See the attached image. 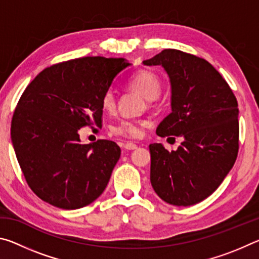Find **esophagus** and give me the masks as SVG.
<instances>
[{"mask_svg":"<svg viewBox=\"0 0 259 259\" xmlns=\"http://www.w3.org/2000/svg\"><path fill=\"white\" fill-rule=\"evenodd\" d=\"M123 148L124 150H128V151H133V150H136L137 148V145L134 143H125L123 144Z\"/></svg>","mask_w":259,"mask_h":259,"instance_id":"34e87169","label":"esophagus"}]
</instances>
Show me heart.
<instances>
[{"mask_svg": "<svg viewBox=\"0 0 259 259\" xmlns=\"http://www.w3.org/2000/svg\"><path fill=\"white\" fill-rule=\"evenodd\" d=\"M130 89L137 91L148 102L159 97L162 90V81L154 72L143 69L135 73L126 81ZM100 106L107 113H113L116 108V97L112 90H107L100 98ZM144 120H121L111 126V134L125 138H139L146 125Z\"/></svg>", "mask_w": 259, "mask_h": 259, "instance_id": "1", "label": "heart"}]
</instances>
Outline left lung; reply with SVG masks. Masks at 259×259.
<instances>
[{"label":"left lung","mask_w":259,"mask_h":259,"mask_svg":"<svg viewBox=\"0 0 259 259\" xmlns=\"http://www.w3.org/2000/svg\"><path fill=\"white\" fill-rule=\"evenodd\" d=\"M144 65H161L171 83V113L156 134L181 136L177 151L151 144V184L166 203L192 205L217 190L239 152V108L233 91L207 60L164 49Z\"/></svg>","instance_id":"obj_1"}]
</instances>
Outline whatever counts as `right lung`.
Segmentation results:
<instances>
[{
    "label": "right lung",
    "instance_id": "add662e5",
    "mask_svg": "<svg viewBox=\"0 0 259 259\" xmlns=\"http://www.w3.org/2000/svg\"><path fill=\"white\" fill-rule=\"evenodd\" d=\"M123 58L82 57L52 65L21 95L11 121V140L26 182L41 200L78 209L102 194L121 155L112 140L81 144L78 130L102 126L100 98Z\"/></svg>",
    "mask_w": 259,
    "mask_h": 259
}]
</instances>
